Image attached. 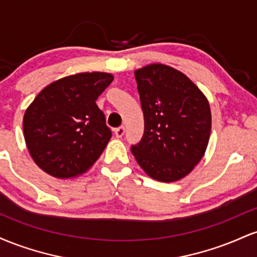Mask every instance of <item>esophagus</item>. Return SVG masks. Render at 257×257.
<instances>
[{
  "instance_id": "obj_1",
  "label": "esophagus",
  "mask_w": 257,
  "mask_h": 257,
  "mask_svg": "<svg viewBox=\"0 0 257 257\" xmlns=\"http://www.w3.org/2000/svg\"><path fill=\"white\" fill-rule=\"evenodd\" d=\"M124 133H125L124 126H118V128L114 129V135H116V138H122L123 135H124Z\"/></svg>"
}]
</instances>
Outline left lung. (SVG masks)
I'll return each mask as SVG.
<instances>
[{"instance_id": "left-lung-1", "label": "left lung", "mask_w": 257, "mask_h": 257, "mask_svg": "<svg viewBox=\"0 0 257 257\" xmlns=\"http://www.w3.org/2000/svg\"><path fill=\"white\" fill-rule=\"evenodd\" d=\"M134 75L145 131L133 155L152 179L178 181L205 153L211 131L208 100L187 76L167 65H147Z\"/></svg>"}]
</instances>
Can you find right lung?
<instances>
[{"label":"right lung","mask_w":257,"mask_h":257,"mask_svg":"<svg viewBox=\"0 0 257 257\" xmlns=\"http://www.w3.org/2000/svg\"><path fill=\"white\" fill-rule=\"evenodd\" d=\"M112 81L111 73H77L53 82L35 98L23 128L29 152L43 172L69 179L95 163L112 137L95 101Z\"/></svg>","instance_id":"right-lung-1"}]
</instances>
